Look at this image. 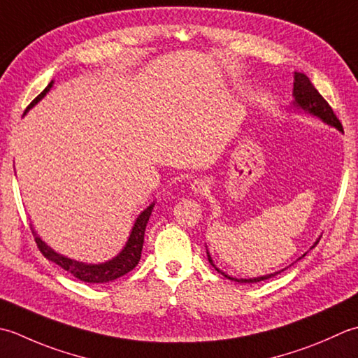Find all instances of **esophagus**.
I'll return each instance as SVG.
<instances>
[{
  "mask_svg": "<svg viewBox=\"0 0 358 358\" xmlns=\"http://www.w3.org/2000/svg\"><path fill=\"white\" fill-rule=\"evenodd\" d=\"M192 192L194 193V194H202L203 192H207V188H208V185L206 184V180H202V179H196V180H193L192 182Z\"/></svg>",
  "mask_w": 358,
  "mask_h": 358,
  "instance_id": "obj_1",
  "label": "esophagus"
}]
</instances>
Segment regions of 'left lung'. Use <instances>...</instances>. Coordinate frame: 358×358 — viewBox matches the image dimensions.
Instances as JSON below:
<instances>
[{
    "label": "left lung",
    "instance_id": "obj_1",
    "mask_svg": "<svg viewBox=\"0 0 358 358\" xmlns=\"http://www.w3.org/2000/svg\"><path fill=\"white\" fill-rule=\"evenodd\" d=\"M294 106L298 108V109H301V111H304V113L313 115V117H318L320 120L324 122L326 125L337 128L338 131H341V133H343L341 123L337 119V115L334 114L329 103H327V101L322 97V94H320L315 90V86L310 83L309 77L301 74V72H295V74H294ZM318 241H320V238L315 241V243H313V245L310 247V249H313V247L318 244ZM207 257H208L210 264L215 267V271H217L221 275H224L225 278H229L231 281H236V282H258V281H264V280L272 278V276H275V275L281 273L282 271H286V268H282V271H278V272H275V273H268V275H262V276H257V278H249V280H247V278H239L238 280V278H233V276H230L227 273H224L222 271H220V268L215 266L213 259H211L208 250H207ZM304 257H306V253L303 255V257L298 258V259H301Z\"/></svg>",
    "mask_w": 358,
    "mask_h": 358
}]
</instances>
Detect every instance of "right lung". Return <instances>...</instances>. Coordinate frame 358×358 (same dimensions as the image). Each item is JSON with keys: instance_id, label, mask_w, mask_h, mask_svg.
Returning <instances> with one entry per match:
<instances>
[{"instance_id": "right-lung-1", "label": "right lung", "mask_w": 358, "mask_h": 358, "mask_svg": "<svg viewBox=\"0 0 358 358\" xmlns=\"http://www.w3.org/2000/svg\"><path fill=\"white\" fill-rule=\"evenodd\" d=\"M52 85H54V80L46 86V90L43 91L40 96L27 106L26 113L46 96L50 87H52ZM152 207H155V202L150 203V206L137 216L133 229H131L127 244L122 249V252L117 255V257H114L113 259L105 261V262H100V264H87V262H80V261L64 257V255L57 253L54 249H50L45 241L36 235V231L32 227V231L35 235V243H36V245H38L40 252L45 255L49 261L55 262L57 266H60L62 268H64V271H68L69 273L74 275L77 280L85 281V282H97V284L109 282V281L117 280V278H120V276L127 275L128 272L133 271V268L138 264V261H141L145 229H147V224L150 221Z\"/></svg>"}]
</instances>
